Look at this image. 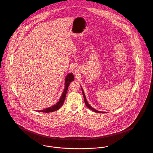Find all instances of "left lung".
I'll return each instance as SVG.
<instances>
[{
  "label": "left lung",
  "instance_id": "obj_1",
  "mask_svg": "<svg viewBox=\"0 0 153 153\" xmlns=\"http://www.w3.org/2000/svg\"><path fill=\"white\" fill-rule=\"evenodd\" d=\"M81 90H82V93L83 97H84V102H85V104L86 106L88 108H89V109H91L92 111H94L95 112H97V113H106V112L99 111H98V110H96V109H95V108H94L93 107H91V105H90L88 104V102L87 100V99H86V97H85V94H84V91H83V89H82V88L81 86Z\"/></svg>",
  "mask_w": 153,
  "mask_h": 153
}]
</instances>
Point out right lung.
<instances>
[{"label":"right lung","instance_id":"add662e5","mask_svg":"<svg viewBox=\"0 0 153 153\" xmlns=\"http://www.w3.org/2000/svg\"><path fill=\"white\" fill-rule=\"evenodd\" d=\"M74 80V77L73 74V73H68L65 77V88L64 89V91L62 94V95L61 96L58 102H56V104H54L53 105H52L50 107L45 108L44 109H41L40 111H38V112H45V113H49V112H54L56 111L57 110L59 109L61 106L62 105L64 102L65 101V99L66 95L67 93V91L69 87V85L70 84V83L73 81Z\"/></svg>","mask_w":153,"mask_h":153}]
</instances>
